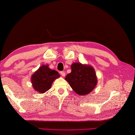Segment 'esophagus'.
Returning a JSON list of instances; mask_svg holds the SVG:
<instances>
[{"label":"esophagus","instance_id":"1","mask_svg":"<svg viewBox=\"0 0 135 135\" xmlns=\"http://www.w3.org/2000/svg\"><path fill=\"white\" fill-rule=\"evenodd\" d=\"M60 74L62 76H65V71H61L60 72Z\"/></svg>","mask_w":135,"mask_h":135}]
</instances>
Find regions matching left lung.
<instances>
[{
    "label": "left lung",
    "mask_w": 135,
    "mask_h": 135,
    "mask_svg": "<svg viewBox=\"0 0 135 135\" xmlns=\"http://www.w3.org/2000/svg\"><path fill=\"white\" fill-rule=\"evenodd\" d=\"M71 71L65 80L77 94L83 96L91 92L97 84V78L93 68L80 63L71 65Z\"/></svg>",
    "instance_id": "1"
}]
</instances>
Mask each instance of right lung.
<instances>
[{
  "label": "right lung",
  "instance_id": "add662e5",
  "mask_svg": "<svg viewBox=\"0 0 135 135\" xmlns=\"http://www.w3.org/2000/svg\"><path fill=\"white\" fill-rule=\"evenodd\" d=\"M59 77L57 71L43 65L31 76L32 86L37 92L44 93L50 89L54 81Z\"/></svg>",
  "mask_w": 135,
  "mask_h": 135
}]
</instances>
